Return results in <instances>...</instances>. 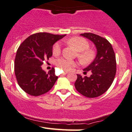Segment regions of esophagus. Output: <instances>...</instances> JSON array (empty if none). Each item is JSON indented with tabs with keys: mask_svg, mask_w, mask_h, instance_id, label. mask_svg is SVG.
<instances>
[{
	"mask_svg": "<svg viewBox=\"0 0 132 132\" xmlns=\"http://www.w3.org/2000/svg\"><path fill=\"white\" fill-rule=\"evenodd\" d=\"M67 73H68V72H63V75H66V74H67Z\"/></svg>",
	"mask_w": 132,
	"mask_h": 132,
	"instance_id": "esophagus-1",
	"label": "esophagus"
}]
</instances>
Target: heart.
<instances>
[{"instance_id":"heart-1","label":"heart","mask_w":132,"mask_h":132,"mask_svg":"<svg viewBox=\"0 0 132 132\" xmlns=\"http://www.w3.org/2000/svg\"><path fill=\"white\" fill-rule=\"evenodd\" d=\"M66 43L75 48L78 51L77 56L81 63H89L94 59L95 56L94 51L89 48V43L85 38L80 37H74L66 40ZM53 54L54 56H59L61 53V45L60 42H56L53 46ZM56 66L63 71H68L78 65V62L75 60L66 58H60L56 61Z\"/></svg>"}]
</instances>
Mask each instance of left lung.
Wrapping results in <instances>:
<instances>
[{
	"label": "left lung",
	"instance_id": "left-lung-1",
	"mask_svg": "<svg viewBox=\"0 0 132 132\" xmlns=\"http://www.w3.org/2000/svg\"><path fill=\"white\" fill-rule=\"evenodd\" d=\"M91 40L97 48V55L91 64L84 69V73L91 72L90 77L77 75L76 90L89 98L99 97L108 90L116 74V58L112 45L107 39L92 33L81 34Z\"/></svg>",
	"mask_w": 132,
	"mask_h": 132
}]
</instances>
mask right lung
<instances>
[{
    "instance_id": "1",
    "label": "right lung",
    "mask_w": 132,
    "mask_h": 132,
    "mask_svg": "<svg viewBox=\"0 0 132 132\" xmlns=\"http://www.w3.org/2000/svg\"><path fill=\"white\" fill-rule=\"evenodd\" d=\"M64 36L37 33L20 44L15 59L14 71L18 84L26 93L38 96L46 93L54 86L57 79L54 68L46 73L41 66L52 56L54 44Z\"/></svg>"
}]
</instances>
